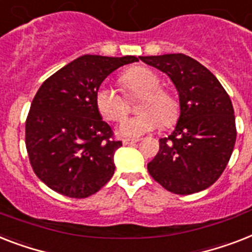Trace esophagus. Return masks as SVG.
<instances>
[{
	"mask_svg": "<svg viewBox=\"0 0 252 252\" xmlns=\"http://www.w3.org/2000/svg\"><path fill=\"white\" fill-rule=\"evenodd\" d=\"M136 142H138V138H124L123 140V145H133V144H136Z\"/></svg>",
	"mask_w": 252,
	"mask_h": 252,
	"instance_id": "34e87169",
	"label": "esophagus"
}]
</instances>
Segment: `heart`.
Masks as SVG:
<instances>
[{
	"mask_svg": "<svg viewBox=\"0 0 252 252\" xmlns=\"http://www.w3.org/2000/svg\"><path fill=\"white\" fill-rule=\"evenodd\" d=\"M120 83L128 95H142L138 103V115L126 118L120 123V136L137 138L161 126L172 124L179 116V102L164 89L154 71L146 67L126 69L120 76ZM95 105L102 118L107 122H119L126 115L128 99L111 84H102L95 93Z\"/></svg>",
	"mask_w": 252,
	"mask_h": 252,
	"instance_id": "b5f03b06",
	"label": "heart"
}]
</instances>
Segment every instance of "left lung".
I'll return each instance as SVG.
<instances>
[{
  "instance_id": "8db88e82",
  "label": "left lung",
  "mask_w": 252,
  "mask_h": 252,
  "mask_svg": "<svg viewBox=\"0 0 252 252\" xmlns=\"http://www.w3.org/2000/svg\"><path fill=\"white\" fill-rule=\"evenodd\" d=\"M168 75L179 92L180 118L147 164L151 177L171 193L188 195L207 189L224 172L234 149L236 118L219 80L185 54L140 57Z\"/></svg>"
}]
</instances>
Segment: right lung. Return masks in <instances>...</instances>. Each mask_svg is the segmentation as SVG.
<instances>
[{"instance_id":"obj_1","label":"right lung","mask_w":252,"mask_h":252,"mask_svg":"<svg viewBox=\"0 0 252 252\" xmlns=\"http://www.w3.org/2000/svg\"><path fill=\"white\" fill-rule=\"evenodd\" d=\"M138 58L83 55L46 79L31 103L26 147L38 179L57 193L87 198L114 175V154L122 141L95 105L102 81Z\"/></svg>"}]
</instances>
